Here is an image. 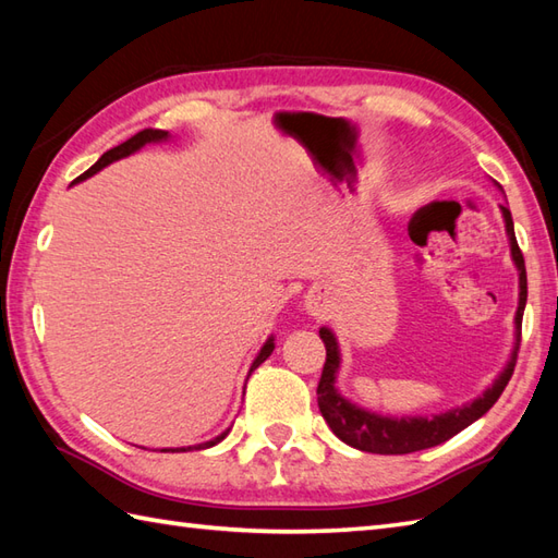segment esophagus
Listing matches in <instances>:
<instances>
[{
	"mask_svg": "<svg viewBox=\"0 0 558 558\" xmlns=\"http://www.w3.org/2000/svg\"><path fill=\"white\" fill-rule=\"evenodd\" d=\"M312 312H314V314H322V310H318V306H316V302L312 304Z\"/></svg>",
	"mask_w": 558,
	"mask_h": 558,
	"instance_id": "1",
	"label": "esophagus"
}]
</instances>
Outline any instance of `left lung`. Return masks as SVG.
<instances>
[{
	"instance_id": "obj_1",
	"label": "left lung",
	"mask_w": 558,
	"mask_h": 558,
	"mask_svg": "<svg viewBox=\"0 0 558 558\" xmlns=\"http://www.w3.org/2000/svg\"><path fill=\"white\" fill-rule=\"evenodd\" d=\"M504 218H506V230H508V240H511V254L515 266L520 270V302H518V314H515V350L511 362L506 364V369L501 376L496 378L494 386L484 390V393L468 402V405L456 408L444 414H434V417H381V414L366 412L357 405H352L350 400L342 398L336 390V372L340 364V354H338V342L336 336L330 333L328 328L318 330L324 345H326V364L322 372V381H318L316 396H318V410H322L324 420L328 422L330 429L352 448L366 450V453H378V456H402V453H414V450H424L448 441L450 436H456L458 432L465 429L475 420H480L484 412H489L492 405L499 396L504 393V388L508 386L515 369V360H518V350H520V330H523V312H525V302H527V272H525V258L520 246L515 242V230H513V218L511 210L501 206Z\"/></svg>"
}]
</instances>
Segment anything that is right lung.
<instances>
[{"mask_svg": "<svg viewBox=\"0 0 558 558\" xmlns=\"http://www.w3.org/2000/svg\"><path fill=\"white\" fill-rule=\"evenodd\" d=\"M162 138H168V132H162V129H144V132H138V134H134L132 138H126L124 144H120V146H114V148H110L108 153H102L100 156V160L93 165V168H88L86 172H83L81 177H76V182H81V180H86V177H90V174H96L98 170H102L105 165H110L112 160H120V158H124V156H129V153H134V150H138L141 146L144 144H150V141H162ZM272 338L266 342L264 348H260V352H258V357L254 360V366H252V372L256 369V366L260 364V362H266L268 357H270V352H272ZM228 436V432L225 434H220L218 438H213V441H206V444H198V446H189V448H165V450H192V448H196V450H201V448H210V446H216V444H220L222 438Z\"/></svg>", "mask_w": 558, "mask_h": 558, "instance_id": "obj_1", "label": "right lung"}]
</instances>
